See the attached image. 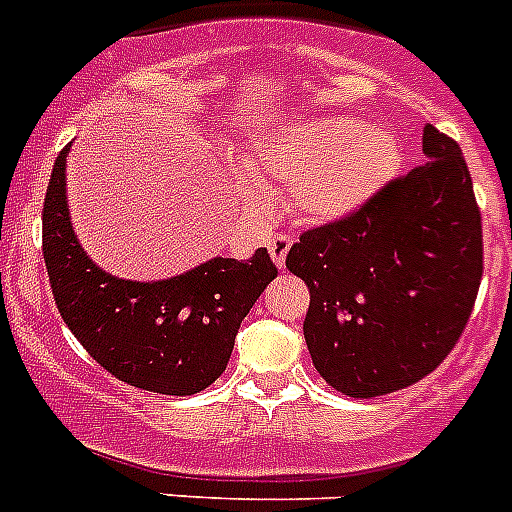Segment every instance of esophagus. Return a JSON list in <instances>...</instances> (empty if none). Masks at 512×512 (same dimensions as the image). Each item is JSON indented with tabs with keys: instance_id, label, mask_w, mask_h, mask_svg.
I'll return each mask as SVG.
<instances>
[{
	"instance_id": "esophagus-1",
	"label": "esophagus",
	"mask_w": 512,
	"mask_h": 512,
	"mask_svg": "<svg viewBox=\"0 0 512 512\" xmlns=\"http://www.w3.org/2000/svg\"><path fill=\"white\" fill-rule=\"evenodd\" d=\"M289 248H292V238H289L287 233H274L269 238V253L279 269H284V261H287Z\"/></svg>"
}]
</instances>
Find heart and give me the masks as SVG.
<instances>
[{
	"label": "heart",
	"mask_w": 512,
	"mask_h": 512,
	"mask_svg": "<svg viewBox=\"0 0 512 512\" xmlns=\"http://www.w3.org/2000/svg\"><path fill=\"white\" fill-rule=\"evenodd\" d=\"M397 143L348 117H302L248 143L243 166L253 182L287 187L289 205L307 220H336L364 205L397 169ZM251 194L259 202V194Z\"/></svg>",
	"instance_id": "b5f03b06"
}]
</instances>
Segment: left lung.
Segmentation results:
<instances>
[{
  "instance_id": "1",
  "label": "left lung",
  "mask_w": 512,
  "mask_h": 512,
  "mask_svg": "<svg viewBox=\"0 0 512 512\" xmlns=\"http://www.w3.org/2000/svg\"><path fill=\"white\" fill-rule=\"evenodd\" d=\"M425 164L289 248L310 289L305 341L348 397L405 390L454 351L477 300L485 248L472 174L454 138L423 128Z\"/></svg>"
}]
</instances>
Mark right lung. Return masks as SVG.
<instances>
[{
  "label": "right lung",
  "mask_w": 512,
  "mask_h": 512,
  "mask_svg": "<svg viewBox=\"0 0 512 512\" xmlns=\"http://www.w3.org/2000/svg\"><path fill=\"white\" fill-rule=\"evenodd\" d=\"M58 153L43 202V259L63 323L87 354L138 390L194 395L228 366L243 318L277 277L269 251L251 261L212 259L166 282H128L92 264L66 207Z\"/></svg>",
  "instance_id": "obj_1"
}]
</instances>
